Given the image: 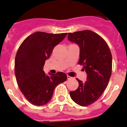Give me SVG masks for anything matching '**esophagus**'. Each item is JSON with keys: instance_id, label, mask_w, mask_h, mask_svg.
I'll use <instances>...</instances> for the list:
<instances>
[{"instance_id": "esophagus-1", "label": "esophagus", "mask_w": 127, "mask_h": 127, "mask_svg": "<svg viewBox=\"0 0 127 127\" xmlns=\"http://www.w3.org/2000/svg\"><path fill=\"white\" fill-rule=\"evenodd\" d=\"M72 77H70V76H67V79H68V80H71V79H72Z\"/></svg>"}]
</instances>
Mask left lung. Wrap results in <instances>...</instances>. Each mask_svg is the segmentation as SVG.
Returning <instances> with one entry per match:
<instances>
[{
  "mask_svg": "<svg viewBox=\"0 0 127 127\" xmlns=\"http://www.w3.org/2000/svg\"><path fill=\"white\" fill-rule=\"evenodd\" d=\"M68 39L80 47L78 64L87 74L85 82L77 79L79 86L70 95L76 104L87 106L97 100L106 88L112 74V53L105 40L91 31L68 33Z\"/></svg>",
  "mask_w": 127,
  "mask_h": 127,
  "instance_id": "left-lung-1",
  "label": "left lung"
}]
</instances>
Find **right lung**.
Here are the masks:
<instances>
[{
	"label": "right lung",
	"mask_w": 127,
	"mask_h": 127,
	"mask_svg": "<svg viewBox=\"0 0 127 127\" xmlns=\"http://www.w3.org/2000/svg\"><path fill=\"white\" fill-rule=\"evenodd\" d=\"M67 33L36 32L19 46L15 59V75L21 91L29 102L43 106L51 100L57 85L67 80L66 74L58 72L47 75L43 70L46 60Z\"/></svg>",
	"instance_id": "right-lung-1"
}]
</instances>
